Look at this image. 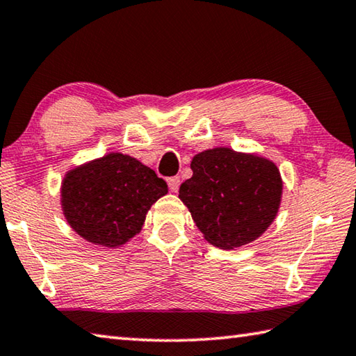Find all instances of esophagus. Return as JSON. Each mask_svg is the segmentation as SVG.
I'll return each mask as SVG.
<instances>
[{"instance_id":"34e87169","label":"esophagus","mask_w":356,"mask_h":356,"mask_svg":"<svg viewBox=\"0 0 356 356\" xmlns=\"http://www.w3.org/2000/svg\"><path fill=\"white\" fill-rule=\"evenodd\" d=\"M168 186H170V190L172 191V193H177V190H179V186H180V177H170L168 179Z\"/></svg>"}]
</instances>
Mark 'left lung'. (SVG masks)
Instances as JSON below:
<instances>
[{
	"mask_svg": "<svg viewBox=\"0 0 356 356\" xmlns=\"http://www.w3.org/2000/svg\"><path fill=\"white\" fill-rule=\"evenodd\" d=\"M193 176L179 199L207 241L236 249L260 238L277 216L283 182L273 160L257 154L213 147L191 160Z\"/></svg>",
	"mask_w": 356,
	"mask_h": 356,
	"instance_id": "8db88e82",
	"label": "left lung"
}]
</instances>
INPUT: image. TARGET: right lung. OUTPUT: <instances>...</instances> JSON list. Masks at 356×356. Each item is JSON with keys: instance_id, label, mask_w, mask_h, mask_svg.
I'll return each mask as SVG.
<instances>
[{"instance_id": "1", "label": "right lung", "mask_w": 356, "mask_h": 356, "mask_svg": "<svg viewBox=\"0 0 356 356\" xmlns=\"http://www.w3.org/2000/svg\"><path fill=\"white\" fill-rule=\"evenodd\" d=\"M168 185L127 154L111 152L70 170L60 205L70 227L88 243L120 248L140 234L146 213Z\"/></svg>"}]
</instances>
